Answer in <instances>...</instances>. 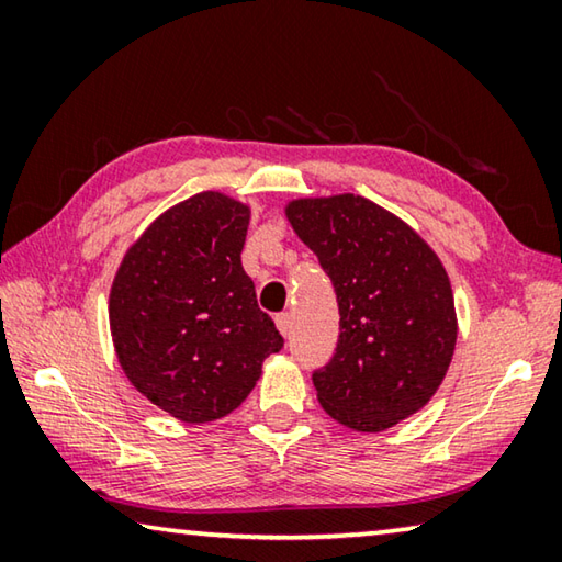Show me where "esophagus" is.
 Listing matches in <instances>:
<instances>
[{
    "mask_svg": "<svg viewBox=\"0 0 562 562\" xmlns=\"http://www.w3.org/2000/svg\"><path fill=\"white\" fill-rule=\"evenodd\" d=\"M274 322H278V329L282 331L284 337L290 335V329H292V317H290V312H280L278 317H274Z\"/></svg>",
    "mask_w": 562,
    "mask_h": 562,
    "instance_id": "obj_1",
    "label": "esophagus"
}]
</instances>
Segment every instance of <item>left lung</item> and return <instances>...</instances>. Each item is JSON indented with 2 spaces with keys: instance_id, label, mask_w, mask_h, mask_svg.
I'll return each mask as SVG.
<instances>
[{
  "instance_id": "1",
  "label": "left lung",
  "mask_w": 562,
  "mask_h": 562,
  "mask_svg": "<svg viewBox=\"0 0 562 562\" xmlns=\"http://www.w3.org/2000/svg\"><path fill=\"white\" fill-rule=\"evenodd\" d=\"M288 217L339 304L335 355L312 372L319 404L349 429L384 431L429 402L451 364L449 274L412 227L361 195L294 201Z\"/></svg>"
}]
</instances>
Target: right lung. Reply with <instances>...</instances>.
I'll list each match as a JSON object with an SVG mask.
<instances>
[{
    "label": "right lung",
    "instance_id": "1",
    "mask_svg": "<svg viewBox=\"0 0 562 562\" xmlns=\"http://www.w3.org/2000/svg\"><path fill=\"white\" fill-rule=\"evenodd\" d=\"M247 223L243 203L198 193L140 235L113 280L109 317L123 372L186 424L231 414L265 357L284 347L243 270Z\"/></svg>",
    "mask_w": 562,
    "mask_h": 562
}]
</instances>
